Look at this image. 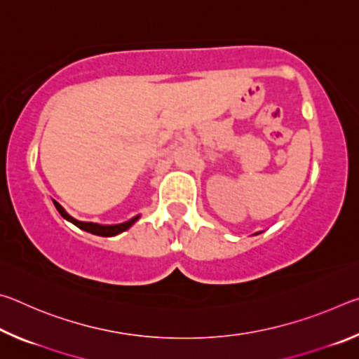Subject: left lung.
Returning a JSON list of instances; mask_svg holds the SVG:
<instances>
[{
	"mask_svg": "<svg viewBox=\"0 0 359 359\" xmlns=\"http://www.w3.org/2000/svg\"><path fill=\"white\" fill-rule=\"evenodd\" d=\"M257 234H258V233H257Z\"/></svg>",
	"mask_w": 359,
	"mask_h": 359,
	"instance_id": "8db88e82",
	"label": "left lung"
}]
</instances>
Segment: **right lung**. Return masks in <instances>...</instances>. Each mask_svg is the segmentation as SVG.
<instances>
[{
	"instance_id": "add662e5",
	"label": "right lung",
	"mask_w": 359,
	"mask_h": 359,
	"mask_svg": "<svg viewBox=\"0 0 359 359\" xmlns=\"http://www.w3.org/2000/svg\"><path fill=\"white\" fill-rule=\"evenodd\" d=\"M53 204H55L58 214L62 215L65 220L71 222L72 224H76L77 228L87 231V233H92V234H96V236H102V238H112V236H117L120 233H123V231L131 228L133 224H135L139 220V217H141V215H136V217H133L131 220L123 222V223H118V224H100V223H92V222L76 220V218L71 217L68 212H66L57 201H53Z\"/></svg>"
}]
</instances>
